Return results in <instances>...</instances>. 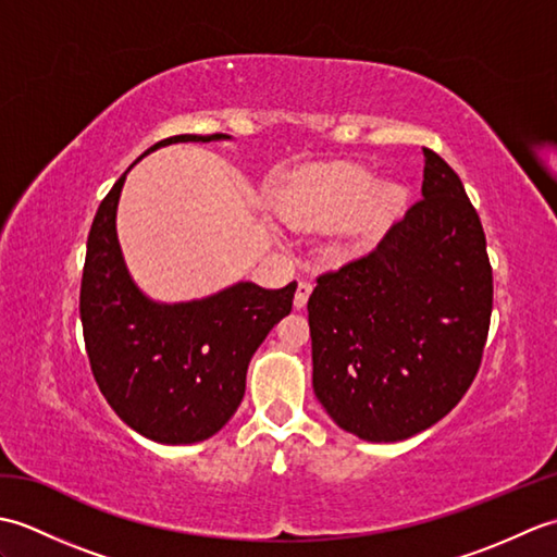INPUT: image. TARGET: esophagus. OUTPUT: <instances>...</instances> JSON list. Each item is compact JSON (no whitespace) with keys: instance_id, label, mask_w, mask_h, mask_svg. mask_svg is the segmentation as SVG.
<instances>
[{"instance_id":"1","label":"esophagus","mask_w":557,"mask_h":557,"mask_svg":"<svg viewBox=\"0 0 557 557\" xmlns=\"http://www.w3.org/2000/svg\"><path fill=\"white\" fill-rule=\"evenodd\" d=\"M311 292H313L311 282L301 280L299 287H297V294H294V309H304L306 301H309V297H311Z\"/></svg>"}]
</instances>
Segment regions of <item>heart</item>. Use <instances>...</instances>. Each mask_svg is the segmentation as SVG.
I'll return each instance as SVG.
<instances>
[{
	"instance_id": "b5f03b06",
	"label": "heart",
	"mask_w": 557,
	"mask_h": 557,
	"mask_svg": "<svg viewBox=\"0 0 557 557\" xmlns=\"http://www.w3.org/2000/svg\"><path fill=\"white\" fill-rule=\"evenodd\" d=\"M405 194L395 184L375 182L351 162L318 164L294 176L275 200V212L292 227H333L345 222L351 242L369 244L399 215Z\"/></svg>"
}]
</instances>
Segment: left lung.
<instances>
[{
	"label": "left lung",
	"instance_id": "1",
	"mask_svg": "<svg viewBox=\"0 0 557 557\" xmlns=\"http://www.w3.org/2000/svg\"><path fill=\"white\" fill-rule=\"evenodd\" d=\"M423 162L419 203L309 299L313 393L369 443L407 441L453 411L488 337L486 234L455 170L429 148Z\"/></svg>",
	"mask_w": 557,
	"mask_h": 557
}]
</instances>
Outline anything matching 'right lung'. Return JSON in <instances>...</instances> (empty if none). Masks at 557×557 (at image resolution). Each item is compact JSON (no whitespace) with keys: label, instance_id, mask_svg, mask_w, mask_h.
Returning a JSON list of instances; mask_svg holds the SVG:
<instances>
[{"label":"right lung","instance_id":"add662e5","mask_svg":"<svg viewBox=\"0 0 557 557\" xmlns=\"http://www.w3.org/2000/svg\"><path fill=\"white\" fill-rule=\"evenodd\" d=\"M230 138L182 134L144 156L172 144ZM128 170L104 196L88 234L81 280L83 339L96 383L116 417L148 441L191 445L215 435L239 409L248 363L292 311L297 282L282 289L234 282L203 299H150L128 272L116 236V206Z\"/></svg>","mask_w":557,"mask_h":557}]
</instances>
